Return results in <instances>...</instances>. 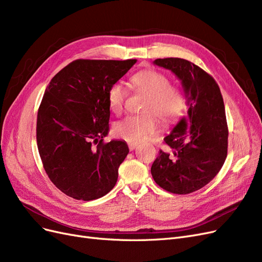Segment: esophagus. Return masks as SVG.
<instances>
[{
    "label": "esophagus",
    "mask_w": 262,
    "mask_h": 262,
    "mask_svg": "<svg viewBox=\"0 0 262 262\" xmlns=\"http://www.w3.org/2000/svg\"><path fill=\"white\" fill-rule=\"evenodd\" d=\"M128 145H129V148H130V150H133L134 148H136V147L138 146V143H129Z\"/></svg>",
    "instance_id": "1"
}]
</instances>
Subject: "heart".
<instances>
[{
	"label": "heart",
	"mask_w": 262,
	"mask_h": 262,
	"mask_svg": "<svg viewBox=\"0 0 262 262\" xmlns=\"http://www.w3.org/2000/svg\"><path fill=\"white\" fill-rule=\"evenodd\" d=\"M136 89L147 95L143 113L140 116H129L115 124V134L129 143H140L153 136L158 129V119L165 124L177 121L186 110V96L178 86L169 84L167 75L160 71L147 69L140 71L131 77ZM126 92L121 83L110 85L107 92L108 105L112 112L120 115L123 112Z\"/></svg>",
	"instance_id": "heart-1"
}]
</instances>
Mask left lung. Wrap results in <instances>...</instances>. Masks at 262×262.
<instances>
[{
    "label": "left lung",
    "mask_w": 262,
    "mask_h": 262,
    "mask_svg": "<svg viewBox=\"0 0 262 262\" xmlns=\"http://www.w3.org/2000/svg\"><path fill=\"white\" fill-rule=\"evenodd\" d=\"M154 64L170 70L189 99L182 118L164 139L173 155L160 149L150 173L156 184L176 194L201 189L217 175L227 156L228 128L220 87L201 68L185 59H156Z\"/></svg>",
    "instance_id": "8db88e82"
}]
</instances>
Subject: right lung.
<instances>
[{"label":"right lung","mask_w":262,"mask_h":262,"mask_svg":"<svg viewBox=\"0 0 262 262\" xmlns=\"http://www.w3.org/2000/svg\"><path fill=\"white\" fill-rule=\"evenodd\" d=\"M136 59L71 62L47 86L37 116V146L47 175L76 200L104 196L129 153L124 141L105 143L110 108L107 92Z\"/></svg>","instance_id":"add662e5"}]
</instances>
